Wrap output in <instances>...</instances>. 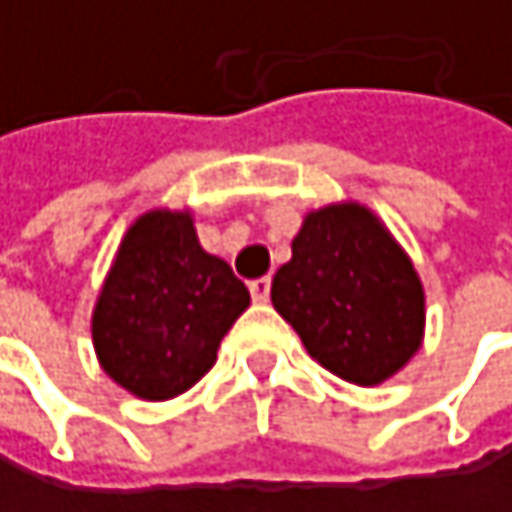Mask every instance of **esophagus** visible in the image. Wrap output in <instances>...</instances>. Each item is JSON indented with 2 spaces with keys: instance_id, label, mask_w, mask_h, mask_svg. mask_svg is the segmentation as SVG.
<instances>
[{
  "instance_id": "34e87169",
  "label": "esophagus",
  "mask_w": 512,
  "mask_h": 512,
  "mask_svg": "<svg viewBox=\"0 0 512 512\" xmlns=\"http://www.w3.org/2000/svg\"><path fill=\"white\" fill-rule=\"evenodd\" d=\"M269 287H272V278H269V275L249 281V290H252V299H255V302H266V299H269Z\"/></svg>"
}]
</instances>
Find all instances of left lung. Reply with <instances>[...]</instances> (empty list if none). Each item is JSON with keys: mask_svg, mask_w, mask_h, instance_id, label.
Masks as SVG:
<instances>
[{"mask_svg": "<svg viewBox=\"0 0 512 512\" xmlns=\"http://www.w3.org/2000/svg\"><path fill=\"white\" fill-rule=\"evenodd\" d=\"M275 311L335 376L379 385L424 335V287L406 252L358 204L308 213L272 278Z\"/></svg>", "mask_w": 512, "mask_h": 512, "instance_id": "8db88e82", "label": "left lung"}]
</instances>
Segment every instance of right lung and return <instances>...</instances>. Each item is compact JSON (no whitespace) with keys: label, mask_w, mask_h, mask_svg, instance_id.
I'll use <instances>...</instances> for the list:
<instances>
[{"label":"right lung","mask_w":512,"mask_h":512,"mask_svg":"<svg viewBox=\"0 0 512 512\" xmlns=\"http://www.w3.org/2000/svg\"><path fill=\"white\" fill-rule=\"evenodd\" d=\"M249 302L231 266L201 249L189 213L154 210L127 231L103 284L94 350L130 394L168 400L213 367Z\"/></svg>","instance_id":"right-lung-1"}]
</instances>
